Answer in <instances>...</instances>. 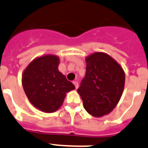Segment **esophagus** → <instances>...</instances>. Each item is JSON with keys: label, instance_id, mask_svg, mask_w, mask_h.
Segmentation results:
<instances>
[{"label": "esophagus", "instance_id": "1", "mask_svg": "<svg viewBox=\"0 0 148 148\" xmlns=\"http://www.w3.org/2000/svg\"><path fill=\"white\" fill-rule=\"evenodd\" d=\"M73 83H74V85L75 86V88H78V87H79V84H78V83L77 81H73Z\"/></svg>", "mask_w": 148, "mask_h": 148}]
</instances>
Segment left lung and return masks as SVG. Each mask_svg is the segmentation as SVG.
<instances>
[{
  "label": "left lung",
  "instance_id": "obj_1",
  "mask_svg": "<svg viewBox=\"0 0 148 148\" xmlns=\"http://www.w3.org/2000/svg\"><path fill=\"white\" fill-rule=\"evenodd\" d=\"M86 75L77 92L88 113L101 117L112 111L119 103L125 75L120 65L103 53H95L86 59Z\"/></svg>",
  "mask_w": 148,
  "mask_h": 148
}]
</instances>
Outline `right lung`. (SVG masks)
I'll return each mask as SVG.
<instances>
[{"instance_id":"right-lung-1","label":"right lung","mask_w":148,"mask_h":148,"mask_svg":"<svg viewBox=\"0 0 148 148\" xmlns=\"http://www.w3.org/2000/svg\"><path fill=\"white\" fill-rule=\"evenodd\" d=\"M60 59L46 55L36 59L27 67L22 76L24 92L33 106L45 112L58 110L65 94L75 88L58 70Z\"/></svg>"}]
</instances>
